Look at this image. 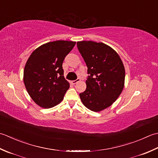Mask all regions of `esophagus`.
Masks as SVG:
<instances>
[{"instance_id":"34e87169","label":"esophagus","mask_w":158,"mask_h":158,"mask_svg":"<svg viewBox=\"0 0 158 158\" xmlns=\"http://www.w3.org/2000/svg\"><path fill=\"white\" fill-rule=\"evenodd\" d=\"M80 78H78V79H76V80H73V81H72V84H73V85H75V84L78 83V82H80Z\"/></svg>"}]
</instances>
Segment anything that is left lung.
<instances>
[{
  "label": "left lung",
  "instance_id": "1",
  "mask_svg": "<svg viewBox=\"0 0 158 158\" xmlns=\"http://www.w3.org/2000/svg\"><path fill=\"white\" fill-rule=\"evenodd\" d=\"M77 46L90 74L86 90L80 93V99L89 110L100 112L113 104L123 91V63L118 53L104 43L81 41Z\"/></svg>",
  "mask_w": 158,
  "mask_h": 158
}]
</instances>
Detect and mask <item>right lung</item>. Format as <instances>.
<instances>
[{"mask_svg": "<svg viewBox=\"0 0 158 158\" xmlns=\"http://www.w3.org/2000/svg\"><path fill=\"white\" fill-rule=\"evenodd\" d=\"M76 41L58 40L41 45L31 53L23 80L30 97L40 107L50 108L62 102L69 83L64 78L63 62Z\"/></svg>", "mask_w": 158, "mask_h": 158, "instance_id": "add662e5", "label": "right lung"}]
</instances>
